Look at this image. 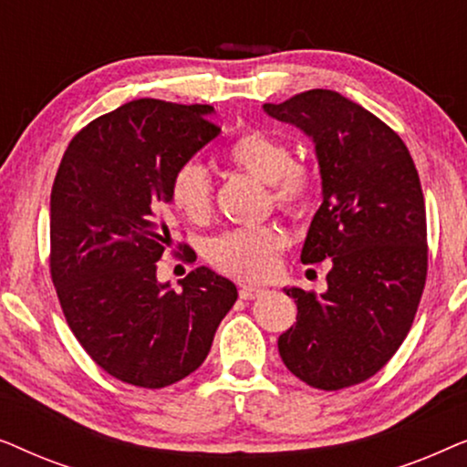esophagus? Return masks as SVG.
I'll use <instances>...</instances> for the list:
<instances>
[{
    "mask_svg": "<svg viewBox=\"0 0 467 467\" xmlns=\"http://www.w3.org/2000/svg\"><path fill=\"white\" fill-rule=\"evenodd\" d=\"M259 296H264V286H257V285H242L240 286L242 299H254Z\"/></svg>",
    "mask_w": 467,
    "mask_h": 467,
    "instance_id": "obj_1",
    "label": "esophagus"
}]
</instances>
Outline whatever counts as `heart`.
Wrapping results in <instances>:
<instances>
[{"instance_id":"b5f03b06","label":"heart","mask_w":467,"mask_h":467,"mask_svg":"<svg viewBox=\"0 0 467 467\" xmlns=\"http://www.w3.org/2000/svg\"><path fill=\"white\" fill-rule=\"evenodd\" d=\"M229 163L248 176L270 184L272 200L286 214L299 216L310 208L315 178L304 165L293 163V152L283 140L264 131H248L227 150ZM171 202L191 223L208 221L213 213V181L206 168L189 161L171 178ZM285 234L278 227H240L214 238L208 259L216 270L235 278L261 280L276 270Z\"/></svg>"}]
</instances>
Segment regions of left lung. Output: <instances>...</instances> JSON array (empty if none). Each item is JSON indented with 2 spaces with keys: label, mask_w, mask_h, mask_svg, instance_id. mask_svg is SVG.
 I'll use <instances>...</instances> for the list:
<instances>
[{
  "label": "left lung",
  "mask_w": 467,
  "mask_h": 467,
  "mask_svg": "<svg viewBox=\"0 0 467 467\" xmlns=\"http://www.w3.org/2000/svg\"><path fill=\"white\" fill-rule=\"evenodd\" d=\"M264 112L315 144L323 203L302 261L331 259L321 296L285 286L297 321L278 353L306 385L337 391L379 372L410 331L427 276L423 191L398 133L340 93L312 88Z\"/></svg>",
  "instance_id": "8db88e82"
}]
</instances>
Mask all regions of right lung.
<instances>
[{"label":"right lung","mask_w":467,"mask_h":467,"mask_svg":"<svg viewBox=\"0 0 467 467\" xmlns=\"http://www.w3.org/2000/svg\"><path fill=\"white\" fill-rule=\"evenodd\" d=\"M213 106L136 99L69 142L50 193V276L76 340L114 379L144 389L202 366L238 289L202 265L182 291L157 280L171 244V178L219 136Z\"/></svg>","instance_id":"obj_1"}]
</instances>
